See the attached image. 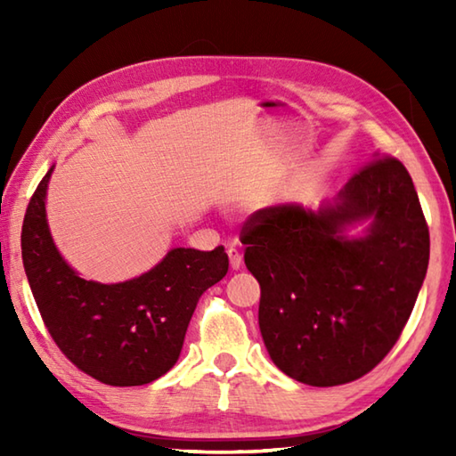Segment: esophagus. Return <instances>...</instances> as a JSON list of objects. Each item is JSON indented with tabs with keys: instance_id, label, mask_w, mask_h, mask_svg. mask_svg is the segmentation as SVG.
Masks as SVG:
<instances>
[{
	"instance_id": "1",
	"label": "esophagus",
	"mask_w": 456,
	"mask_h": 456,
	"mask_svg": "<svg viewBox=\"0 0 456 456\" xmlns=\"http://www.w3.org/2000/svg\"><path fill=\"white\" fill-rule=\"evenodd\" d=\"M227 256H229V265H231V269H239V267H241V264H243L241 251L235 249V247H229Z\"/></svg>"
}]
</instances>
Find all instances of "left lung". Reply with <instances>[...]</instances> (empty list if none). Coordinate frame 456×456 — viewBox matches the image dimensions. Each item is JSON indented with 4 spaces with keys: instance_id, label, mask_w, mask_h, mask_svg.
<instances>
[{
    "instance_id": "obj_1",
    "label": "left lung",
    "mask_w": 456,
    "mask_h": 456,
    "mask_svg": "<svg viewBox=\"0 0 456 456\" xmlns=\"http://www.w3.org/2000/svg\"><path fill=\"white\" fill-rule=\"evenodd\" d=\"M370 225L362 238L345 229ZM261 288L259 330L273 364L310 386L358 380L411 318L428 267V225L411 175L380 152L318 211L259 209L241 229Z\"/></svg>"
}]
</instances>
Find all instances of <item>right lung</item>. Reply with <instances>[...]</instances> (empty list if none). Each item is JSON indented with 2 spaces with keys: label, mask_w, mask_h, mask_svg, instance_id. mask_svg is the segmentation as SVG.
I'll use <instances>...</instances> for the list:
<instances>
[{
  "label": "right lung",
  "mask_w": 456,
  "mask_h": 456,
  "mask_svg": "<svg viewBox=\"0 0 456 456\" xmlns=\"http://www.w3.org/2000/svg\"><path fill=\"white\" fill-rule=\"evenodd\" d=\"M53 167L21 227V259L37 310L61 354L108 386H142L171 370L199 297L229 269L225 247H176L151 272L122 283L88 281L66 264L45 219Z\"/></svg>",
  "instance_id": "add662e5"
}]
</instances>
